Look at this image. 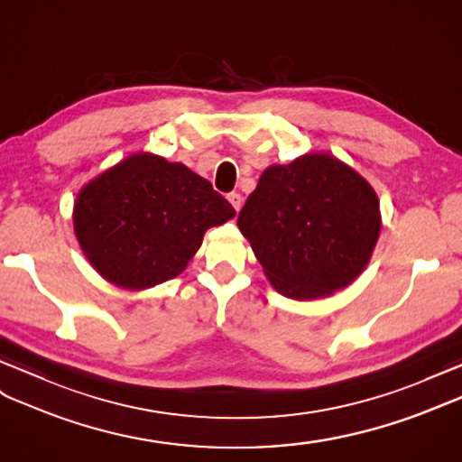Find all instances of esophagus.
Listing matches in <instances>:
<instances>
[{"instance_id": "1", "label": "esophagus", "mask_w": 462, "mask_h": 462, "mask_svg": "<svg viewBox=\"0 0 462 462\" xmlns=\"http://www.w3.org/2000/svg\"><path fill=\"white\" fill-rule=\"evenodd\" d=\"M227 199H229V204L235 208V211H239V209H241V206H243V198H241V194L233 192V194H229V196H227Z\"/></svg>"}]
</instances>
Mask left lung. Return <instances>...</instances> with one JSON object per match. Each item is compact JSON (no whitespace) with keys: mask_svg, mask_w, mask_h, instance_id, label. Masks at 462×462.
Listing matches in <instances>:
<instances>
[{"mask_svg":"<svg viewBox=\"0 0 462 462\" xmlns=\"http://www.w3.org/2000/svg\"><path fill=\"white\" fill-rule=\"evenodd\" d=\"M237 225L278 294L306 301L361 276L382 217L374 188L355 168L308 152L266 168Z\"/></svg>","mask_w":462,"mask_h":462,"instance_id":"1","label":"left lung"}]
</instances>
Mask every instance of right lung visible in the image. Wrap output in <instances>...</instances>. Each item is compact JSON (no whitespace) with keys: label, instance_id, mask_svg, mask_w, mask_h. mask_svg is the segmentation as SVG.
Returning a JSON list of instances; mask_svg holds the SVG:
<instances>
[{"label":"right lung","instance_id":"1","mask_svg":"<svg viewBox=\"0 0 462 462\" xmlns=\"http://www.w3.org/2000/svg\"><path fill=\"white\" fill-rule=\"evenodd\" d=\"M235 209L182 162L134 152L78 192L74 233L96 273L123 290H146L184 273L209 227Z\"/></svg>","mask_w":462,"mask_h":462}]
</instances>
